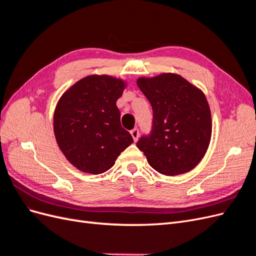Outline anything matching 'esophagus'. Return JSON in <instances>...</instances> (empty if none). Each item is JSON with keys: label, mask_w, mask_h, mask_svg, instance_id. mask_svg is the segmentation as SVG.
Segmentation results:
<instances>
[{"label": "esophagus", "mask_w": 256, "mask_h": 256, "mask_svg": "<svg viewBox=\"0 0 256 256\" xmlns=\"http://www.w3.org/2000/svg\"><path fill=\"white\" fill-rule=\"evenodd\" d=\"M130 134H131V136H132L134 141L136 142V141L138 140V128H134V129H132V130L130 131Z\"/></svg>", "instance_id": "obj_1"}]
</instances>
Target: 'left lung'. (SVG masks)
<instances>
[{"instance_id":"1","label":"left lung","mask_w":256,"mask_h":256,"mask_svg":"<svg viewBox=\"0 0 256 256\" xmlns=\"http://www.w3.org/2000/svg\"><path fill=\"white\" fill-rule=\"evenodd\" d=\"M152 108V126L136 146L157 172L187 173L203 159L212 138V114L204 92L176 74L138 78Z\"/></svg>"}]
</instances>
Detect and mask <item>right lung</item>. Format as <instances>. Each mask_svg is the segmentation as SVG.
Segmentation results:
<instances>
[{
    "label": "right lung",
    "instance_id": "add662e5",
    "mask_svg": "<svg viewBox=\"0 0 256 256\" xmlns=\"http://www.w3.org/2000/svg\"><path fill=\"white\" fill-rule=\"evenodd\" d=\"M126 82L111 76L92 74L68 88L53 116L54 134L67 160L85 173L111 168L134 138L120 125L116 102Z\"/></svg>",
    "mask_w": 256,
    "mask_h": 256
}]
</instances>
